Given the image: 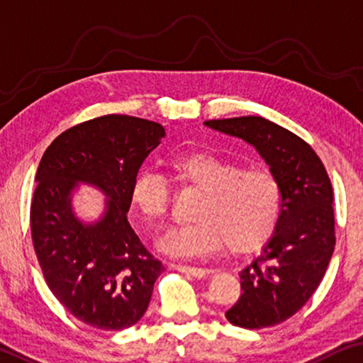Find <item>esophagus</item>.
<instances>
[{"mask_svg":"<svg viewBox=\"0 0 363 363\" xmlns=\"http://www.w3.org/2000/svg\"><path fill=\"white\" fill-rule=\"evenodd\" d=\"M171 268L177 269V272L181 273H186V274H191L194 278H206L208 273V269L206 268H197V267H187V264H171Z\"/></svg>","mask_w":363,"mask_h":363,"instance_id":"1","label":"esophagus"}]
</instances>
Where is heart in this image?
Masks as SVG:
<instances>
[{
	"mask_svg": "<svg viewBox=\"0 0 363 363\" xmlns=\"http://www.w3.org/2000/svg\"><path fill=\"white\" fill-rule=\"evenodd\" d=\"M171 179L203 192L196 223L176 227L161 238L162 252L177 258H206L228 245L232 252L257 250L272 237L281 211V191L272 172L245 167L211 152H189L167 162ZM169 186L155 171H140L130 202L147 222H160L169 208Z\"/></svg>",
	"mask_w": 363,
	"mask_h": 363,
	"instance_id": "heart-1",
	"label": "heart"
}]
</instances>
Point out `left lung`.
I'll list each match as a JSON object with an SVG mask.
<instances>
[{
  "mask_svg": "<svg viewBox=\"0 0 363 363\" xmlns=\"http://www.w3.org/2000/svg\"><path fill=\"white\" fill-rule=\"evenodd\" d=\"M203 125L252 145L279 184L277 228L238 273L243 293L225 313L238 328H272L298 313L323 281L335 245L333 186L313 147L273 121L240 116Z\"/></svg>",
  "mask_w": 363,
  "mask_h": 363,
  "instance_id": "1",
  "label": "left lung"
}]
</instances>
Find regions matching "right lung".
<instances>
[{
  "instance_id": "add662e5",
  "label": "right lung",
  "mask_w": 363,
  "mask_h": 363,
  "mask_svg": "<svg viewBox=\"0 0 363 363\" xmlns=\"http://www.w3.org/2000/svg\"><path fill=\"white\" fill-rule=\"evenodd\" d=\"M164 136L155 121L105 115L59 135L39 162L30 203L35 257L60 304L91 328L135 325L164 272L126 216L131 182ZM80 183L107 197L94 223H84L73 211L72 197Z\"/></svg>"
}]
</instances>
